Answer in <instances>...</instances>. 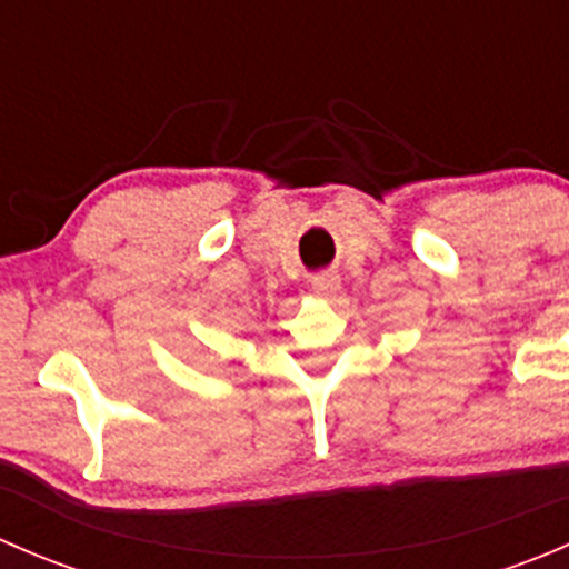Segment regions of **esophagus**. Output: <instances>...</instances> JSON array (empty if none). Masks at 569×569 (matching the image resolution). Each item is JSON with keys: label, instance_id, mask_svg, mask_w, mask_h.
<instances>
[{"label": "esophagus", "instance_id": "34e87169", "mask_svg": "<svg viewBox=\"0 0 569 569\" xmlns=\"http://www.w3.org/2000/svg\"><path fill=\"white\" fill-rule=\"evenodd\" d=\"M338 286H341V280H338V274H332V272H321L311 278L313 295H319V297H332L338 291Z\"/></svg>", "mask_w": 569, "mask_h": 569}]
</instances>
